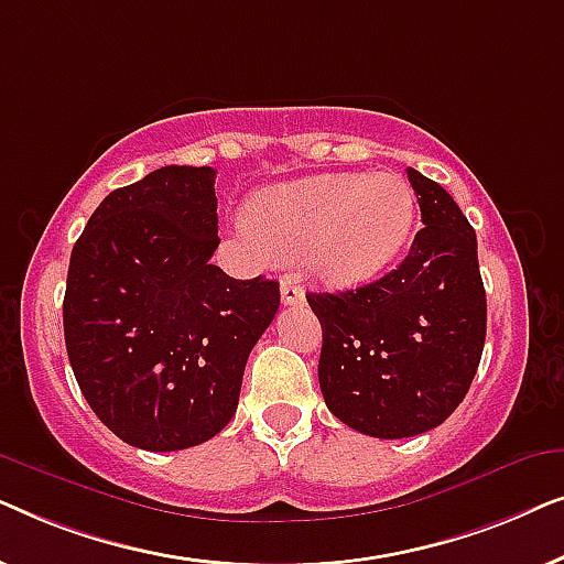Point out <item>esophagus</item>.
Listing matches in <instances>:
<instances>
[{
	"label": "esophagus",
	"mask_w": 564,
	"mask_h": 564,
	"mask_svg": "<svg viewBox=\"0 0 564 564\" xmlns=\"http://www.w3.org/2000/svg\"><path fill=\"white\" fill-rule=\"evenodd\" d=\"M282 303L284 305H303L305 303V290L295 276H282Z\"/></svg>",
	"instance_id": "1"
}]
</instances>
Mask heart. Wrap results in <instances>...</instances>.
Returning a JSON list of instances; mask_svg holds the SVG:
<instances>
[{
	"label": "heart",
	"mask_w": 564,
	"mask_h": 564,
	"mask_svg": "<svg viewBox=\"0 0 564 564\" xmlns=\"http://www.w3.org/2000/svg\"><path fill=\"white\" fill-rule=\"evenodd\" d=\"M246 230L280 257L305 253L315 280L354 288L380 276L415 223L413 187L400 174H315L259 192Z\"/></svg>",
	"instance_id": "1"
}]
</instances>
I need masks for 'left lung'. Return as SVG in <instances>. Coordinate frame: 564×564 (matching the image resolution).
I'll use <instances>...</instances> for the list:
<instances>
[{
	"label": "left lung",
	"mask_w": 564,
	"mask_h": 564,
	"mask_svg": "<svg viewBox=\"0 0 564 564\" xmlns=\"http://www.w3.org/2000/svg\"><path fill=\"white\" fill-rule=\"evenodd\" d=\"M423 228L377 282L311 292L323 328L318 361L328 411L377 438L436 429L465 400L480 365L488 303L477 236L449 192L415 169Z\"/></svg>",
	"instance_id": "1"
}]
</instances>
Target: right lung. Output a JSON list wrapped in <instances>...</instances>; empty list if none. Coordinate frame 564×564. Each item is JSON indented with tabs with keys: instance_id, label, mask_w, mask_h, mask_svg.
<instances>
[{
	"instance_id": "add662e5",
	"label": "right lung",
	"mask_w": 564,
	"mask_h": 564,
	"mask_svg": "<svg viewBox=\"0 0 564 564\" xmlns=\"http://www.w3.org/2000/svg\"><path fill=\"white\" fill-rule=\"evenodd\" d=\"M215 169L161 166L107 195L74 243L64 336L97 419L149 452L189 449L234 419L280 284L234 280L218 249Z\"/></svg>"
}]
</instances>
